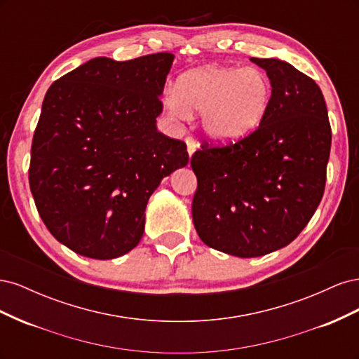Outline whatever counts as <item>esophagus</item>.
Masks as SVG:
<instances>
[{
  "label": "esophagus",
  "instance_id": "34e87169",
  "mask_svg": "<svg viewBox=\"0 0 359 359\" xmlns=\"http://www.w3.org/2000/svg\"><path fill=\"white\" fill-rule=\"evenodd\" d=\"M186 144H187V153H189V156L191 157L193 154H194V151H196L198 148H199V145L196 144V140H194L193 137H186Z\"/></svg>",
  "mask_w": 359,
  "mask_h": 359
}]
</instances>
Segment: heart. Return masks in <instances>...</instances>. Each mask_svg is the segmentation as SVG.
<instances>
[{
    "label": "heart",
    "mask_w": 359,
    "mask_h": 359,
    "mask_svg": "<svg viewBox=\"0 0 359 359\" xmlns=\"http://www.w3.org/2000/svg\"><path fill=\"white\" fill-rule=\"evenodd\" d=\"M273 99V81L262 69L206 66L180 76L163 97V111L173 121L202 112L203 133L214 142L231 144L262 126Z\"/></svg>",
    "instance_id": "b5f03b06"
}]
</instances>
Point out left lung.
<instances>
[{
	"mask_svg": "<svg viewBox=\"0 0 359 359\" xmlns=\"http://www.w3.org/2000/svg\"><path fill=\"white\" fill-rule=\"evenodd\" d=\"M252 61L274 86L265 121L236 144L202 145L190 161L196 232L208 247L238 257L264 256L295 240L323 196L331 149L316 82L286 61Z\"/></svg>",
	"mask_w": 359,
	"mask_h": 359,
	"instance_id": "left-lung-1",
	"label": "left lung"
}]
</instances>
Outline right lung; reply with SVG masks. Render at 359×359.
Listing matches in <instances>:
<instances>
[{"mask_svg": "<svg viewBox=\"0 0 359 359\" xmlns=\"http://www.w3.org/2000/svg\"><path fill=\"white\" fill-rule=\"evenodd\" d=\"M173 58H93L49 86L32 139L29 187L43 223L74 253L106 260L133 250L149 196L187 166L186 144L156 126Z\"/></svg>", "mask_w": 359, "mask_h": 359, "instance_id": "add662e5", "label": "right lung"}]
</instances>
